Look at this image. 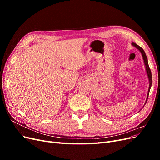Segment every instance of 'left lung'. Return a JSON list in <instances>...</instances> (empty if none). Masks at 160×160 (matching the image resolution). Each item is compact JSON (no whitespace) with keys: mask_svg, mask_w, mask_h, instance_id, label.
<instances>
[{"mask_svg":"<svg viewBox=\"0 0 160 160\" xmlns=\"http://www.w3.org/2000/svg\"><path fill=\"white\" fill-rule=\"evenodd\" d=\"M132 45L137 48L138 49H139L140 51V52H142V57H143V61H144V63H145V65H146V71H147V73H148V79H149V90H148V98H147V100H146V102L148 101V96H149V91H150V88H151L152 87V72H151V70H150V68L149 67V65H148V58H147V56L146 55V53H145L143 49H142V48L141 47H139V45H138L135 42H132Z\"/></svg>","mask_w":160,"mask_h":160,"instance_id":"left-lung-1","label":"left lung"}]
</instances>
